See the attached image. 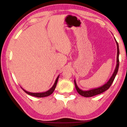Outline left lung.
<instances>
[{"mask_svg":"<svg viewBox=\"0 0 127 127\" xmlns=\"http://www.w3.org/2000/svg\"><path fill=\"white\" fill-rule=\"evenodd\" d=\"M116 42L117 44V64H116V68L115 71L113 73L112 76L110 78V80L107 81V83H105L103 86H101V87L96 88H94L92 89V90H89V91H83L80 90V89L78 87V86L76 85V81L74 80V83H75V88H76V90L77 92L79 93V94H80L81 95H82L83 96L85 97H91L94 95H98V94H101L102 93H103L104 92L106 91V90H108V89L110 88V86L112 85V82H114V80L115 79V78L116 76L118 70V68H119V55H120V51H119V46H118V44L115 38Z\"/></svg>","mask_w":127,"mask_h":127,"instance_id":"1","label":"left lung"}]
</instances>
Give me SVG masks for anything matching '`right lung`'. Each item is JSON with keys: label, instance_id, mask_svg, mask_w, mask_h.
I'll return each mask as SVG.
<instances>
[{"label": "right lung", "instance_id": "obj_1", "mask_svg": "<svg viewBox=\"0 0 127 127\" xmlns=\"http://www.w3.org/2000/svg\"><path fill=\"white\" fill-rule=\"evenodd\" d=\"M59 75L57 77V79L55 81V82L54 83L53 86H52V87H51L49 90L45 92H42V93H31V92H29L26 91V90H24L22 88V90L25 92L26 93H27L29 95H31L32 96H36L37 97V98H42V97H46V96H49L50 95H51V94H52L53 91H55V88L57 86V83L58 82V78H59Z\"/></svg>", "mask_w": 127, "mask_h": 127}]
</instances>
